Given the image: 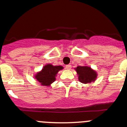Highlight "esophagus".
<instances>
[{
  "label": "esophagus",
  "mask_w": 127,
  "mask_h": 127,
  "mask_svg": "<svg viewBox=\"0 0 127 127\" xmlns=\"http://www.w3.org/2000/svg\"><path fill=\"white\" fill-rule=\"evenodd\" d=\"M66 69H67V70H70L71 69V68H72V66H71V65L70 64H68V65H66L65 66Z\"/></svg>",
  "instance_id": "1"
}]
</instances>
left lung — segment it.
Returning <instances> with one entry per match:
<instances>
[{"label":"left lung","instance_id":"1","mask_svg":"<svg viewBox=\"0 0 127 127\" xmlns=\"http://www.w3.org/2000/svg\"><path fill=\"white\" fill-rule=\"evenodd\" d=\"M79 75V80L80 82L87 84L94 81L97 77L96 73L88 66H77L75 68Z\"/></svg>","mask_w":127,"mask_h":127}]
</instances>
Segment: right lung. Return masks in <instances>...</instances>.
Segmentation results:
<instances>
[{
    "label": "right lung",
    "mask_w": 127,
    "mask_h": 127,
    "mask_svg": "<svg viewBox=\"0 0 127 127\" xmlns=\"http://www.w3.org/2000/svg\"><path fill=\"white\" fill-rule=\"evenodd\" d=\"M63 67L61 66H53L47 64L44 66L41 72L37 73L35 78L43 86H50L55 80V76L59 70Z\"/></svg>",
    "instance_id": "right-lung-1"
}]
</instances>
